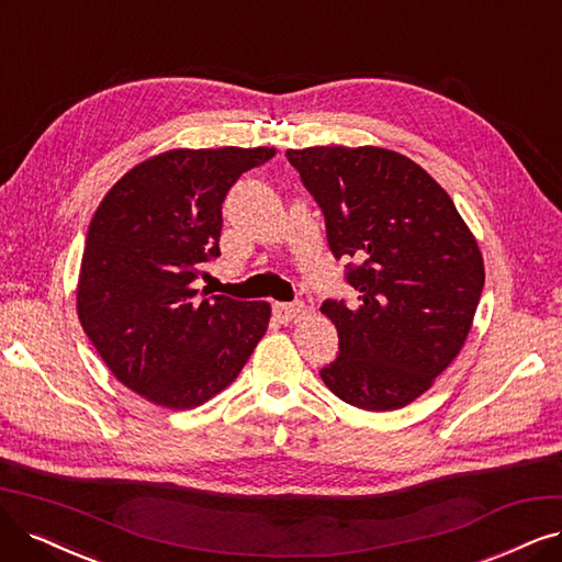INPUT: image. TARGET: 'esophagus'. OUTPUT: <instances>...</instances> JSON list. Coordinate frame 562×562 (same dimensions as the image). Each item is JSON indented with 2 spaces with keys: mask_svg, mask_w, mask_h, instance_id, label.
Segmentation results:
<instances>
[{
  "mask_svg": "<svg viewBox=\"0 0 562 562\" xmlns=\"http://www.w3.org/2000/svg\"><path fill=\"white\" fill-rule=\"evenodd\" d=\"M303 315V303H276L273 305V317L280 324H289L294 322L296 317Z\"/></svg>",
  "mask_w": 562,
  "mask_h": 562,
  "instance_id": "esophagus-1",
  "label": "esophagus"
}]
</instances>
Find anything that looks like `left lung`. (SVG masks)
Masks as SVG:
<instances>
[{
    "label": "left lung",
    "instance_id": "left-lung-1",
    "mask_svg": "<svg viewBox=\"0 0 562 562\" xmlns=\"http://www.w3.org/2000/svg\"><path fill=\"white\" fill-rule=\"evenodd\" d=\"M319 203L328 247L359 305L324 301L340 355L324 384L368 412L417 401L459 357L484 289V259L451 196L419 164L386 148L286 150Z\"/></svg>",
    "mask_w": 562,
    "mask_h": 562
}]
</instances>
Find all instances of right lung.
<instances>
[{"label": "right lung", "mask_w": 562, "mask_h": 562, "mask_svg": "<svg viewBox=\"0 0 562 562\" xmlns=\"http://www.w3.org/2000/svg\"><path fill=\"white\" fill-rule=\"evenodd\" d=\"M276 148L169 150L124 173L99 203L76 310L113 375L138 396L192 409L232 384L263 338L270 305L199 292L220 257L222 203Z\"/></svg>", "instance_id": "obj_1"}]
</instances>
